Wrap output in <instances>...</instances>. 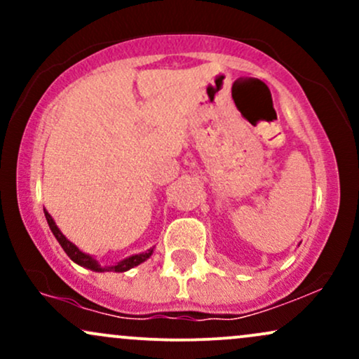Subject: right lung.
Masks as SVG:
<instances>
[{"label":"right lung","mask_w":359,"mask_h":359,"mask_svg":"<svg viewBox=\"0 0 359 359\" xmlns=\"http://www.w3.org/2000/svg\"><path fill=\"white\" fill-rule=\"evenodd\" d=\"M43 212H45V217H47L48 226H50V229H52L53 236H55V238H57V241L60 243V246H62V248H64L65 253H67V257L71 258L72 262H76L77 265L86 266V269H90V270H94V271H104V270L126 271V270L133 269V266L140 265V263L145 262V259L151 255V251H154V250H150V251H148V253H143V255H135V257H130V258L123 259V262H119L118 265H114V266H101V265H97V262H96V259H94L93 257H89V255L82 253V251L77 250V246H76V245H72V243L69 241L67 238H65L64 234H62V233L59 231V228H57V226H55V222H53V219H52L50 214H48L47 211H45V209H43Z\"/></svg>","instance_id":"add662e5"}]
</instances>
